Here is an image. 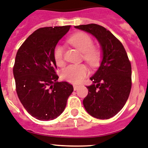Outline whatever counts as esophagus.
<instances>
[{"mask_svg":"<svg viewBox=\"0 0 148 148\" xmlns=\"http://www.w3.org/2000/svg\"><path fill=\"white\" fill-rule=\"evenodd\" d=\"M78 87H79V86H78V85H74V86H73V88H74V90H75V91H76V90L78 89Z\"/></svg>","mask_w":148,"mask_h":148,"instance_id":"esophagus-1","label":"esophagus"}]
</instances>
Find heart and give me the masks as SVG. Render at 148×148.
<instances>
[{"mask_svg":"<svg viewBox=\"0 0 148 148\" xmlns=\"http://www.w3.org/2000/svg\"><path fill=\"white\" fill-rule=\"evenodd\" d=\"M69 43L83 52V58L88 64L92 67L99 64L101 60V51L99 49L93 46L92 38L85 33H78L73 35ZM64 49L60 44H57L54 49V58L58 66H63L64 64ZM88 73V70L84 64H70L62 71L61 75L63 79L71 83H80Z\"/></svg>","mask_w":148,"mask_h":148,"instance_id":"obj_1","label":"heart"}]
</instances>
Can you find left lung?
<instances>
[{
  "mask_svg": "<svg viewBox=\"0 0 148 148\" xmlns=\"http://www.w3.org/2000/svg\"><path fill=\"white\" fill-rule=\"evenodd\" d=\"M96 38L102 60L86 86L88 95L83 104L89 115L99 119L115 115L126 104L132 88V66L124 47L109 30L96 24L75 26Z\"/></svg>",
  "mask_w": 148,
  "mask_h": 148,
  "instance_id": "obj_1",
  "label": "left lung"
}]
</instances>
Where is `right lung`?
<instances>
[{
    "label": "right lung",
    "instance_id": "obj_1",
    "mask_svg": "<svg viewBox=\"0 0 148 148\" xmlns=\"http://www.w3.org/2000/svg\"><path fill=\"white\" fill-rule=\"evenodd\" d=\"M70 26L39 28L18 50L13 68L16 90L21 103L33 117L50 121L62 113L71 84L58 82L54 49Z\"/></svg>",
    "mask_w": 148,
    "mask_h": 148
}]
</instances>
